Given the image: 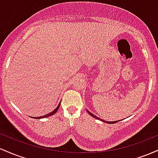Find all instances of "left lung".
Segmentation results:
<instances>
[{"instance_id": "obj_1", "label": "left lung", "mask_w": 158, "mask_h": 158, "mask_svg": "<svg viewBox=\"0 0 158 158\" xmlns=\"http://www.w3.org/2000/svg\"><path fill=\"white\" fill-rule=\"evenodd\" d=\"M87 111H88V113L90 114V116H91V117H94V118L95 119H99V120H101V121H102V122H105V123H109V124H114V123H117L118 122L119 120H117V121H113V122H109V121H106V120H104V119H101L100 118H99V117H97V116H95L94 115V114H93L91 113V112H90L89 110H87Z\"/></svg>"}]
</instances>
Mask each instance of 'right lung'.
Here are the masks:
<instances>
[{"label":"right lung","instance_id":"right-lung-1","mask_svg":"<svg viewBox=\"0 0 158 158\" xmlns=\"http://www.w3.org/2000/svg\"><path fill=\"white\" fill-rule=\"evenodd\" d=\"M60 105H61V102H59V104L58 105V106L56 107V108H55V109H54L53 110H52V112H50V113H49V114H46V115L41 116V117H32V118H34V119H41V118H45V117H50V116L53 115V114H56V112H57V110H59V107H60Z\"/></svg>","mask_w":158,"mask_h":158}]
</instances>
